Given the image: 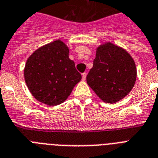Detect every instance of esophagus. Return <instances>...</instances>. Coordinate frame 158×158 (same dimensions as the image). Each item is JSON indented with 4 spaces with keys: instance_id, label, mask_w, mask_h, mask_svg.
<instances>
[{
    "instance_id": "1",
    "label": "esophagus",
    "mask_w": 158,
    "mask_h": 158,
    "mask_svg": "<svg viewBox=\"0 0 158 158\" xmlns=\"http://www.w3.org/2000/svg\"><path fill=\"white\" fill-rule=\"evenodd\" d=\"M86 76H87V74H86V73H83V74H82V79H83V81H84L86 79Z\"/></svg>"
}]
</instances>
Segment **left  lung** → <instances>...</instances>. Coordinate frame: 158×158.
Masks as SVG:
<instances>
[{
	"label": "left lung",
	"instance_id": "obj_1",
	"mask_svg": "<svg viewBox=\"0 0 158 158\" xmlns=\"http://www.w3.org/2000/svg\"><path fill=\"white\" fill-rule=\"evenodd\" d=\"M136 76L135 63L129 52L106 42L97 48L93 66L87 75V83L100 99L114 104L129 94Z\"/></svg>",
	"mask_w": 158,
	"mask_h": 158
}]
</instances>
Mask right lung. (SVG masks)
I'll return each instance as SVG.
<instances>
[{
  "mask_svg": "<svg viewBox=\"0 0 158 158\" xmlns=\"http://www.w3.org/2000/svg\"><path fill=\"white\" fill-rule=\"evenodd\" d=\"M69 52L66 44L57 40L37 48L28 57L24 79L37 101L49 106L63 103L81 80Z\"/></svg>",
  "mask_w": 158,
  "mask_h": 158,
  "instance_id": "obj_1",
  "label": "right lung"
}]
</instances>
